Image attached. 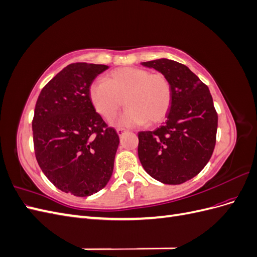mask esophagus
Here are the masks:
<instances>
[{"instance_id": "esophagus-1", "label": "esophagus", "mask_w": 257, "mask_h": 257, "mask_svg": "<svg viewBox=\"0 0 257 257\" xmlns=\"http://www.w3.org/2000/svg\"><path fill=\"white\" fill-rule=\"evenodd\" d=\"M116 133H118L119 136H122L123 134L126 133V130H124V128H118V130H116Z\"/></svg>"}]
</instances>
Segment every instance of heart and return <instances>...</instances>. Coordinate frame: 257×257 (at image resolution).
<instances>
[{
    "label": "heart",
    "mask_w": 257,
    "mask_h": 257,
    "mask_svg": "<svg viewBox=\"0 0 257 257\" xmlns=\"http://www.w3.org/2000/svg\"><path fill=\"white\" fill-rule=\"evenodd\" d=\"M90 100L106 120L113 119L124 104L128 106L114 125L133 127L159 123L165 119L172 106V85L166 77L136 67L114 69L103 80L90 85Z\"/></svg>",
    "instance_id": "1"
}]
</instances>
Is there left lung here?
I'll return each instance as SVG.
<instances>
[{
    "label": "left lung",
    "instance_id": "8db88e82",
    "mask_svg": "<svg viewBox=\"0 0 257 257\" xmlns=\"http://www.w3.org/2000/svg\"><path fill=\"white\" fill-rule=\"evenodd\" d=\"M164 75L172 85L166 121L154 131L138 133V157L146 172L165 184H181L207 165L215 146L217 114L207 85L179 62H143Z\"/></svg>",
    "mask_w": 257,
    "mask_h": 257
}]
</instances>
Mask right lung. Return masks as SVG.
<instances>
[{
  "label": "right lung",
  "instance_id": "1",
  "mask_svg": "<svg viewBox=\"0 0 257 257\" xmlns=\"http://www.w3.org/2000/svg\"><path fill=\"white\" fill-rule=\"evenodd\" d=\"M109 66L72 63L45 85L32 122L35 157L57 188L85 197L105 188L119 136L93 107L89 89Z\"/></svg>",
  "mask_w": 257,
  "mask_h": 257
}]
</instances>
